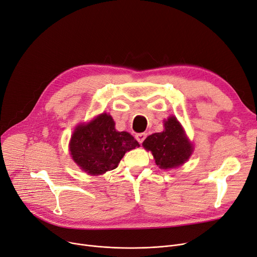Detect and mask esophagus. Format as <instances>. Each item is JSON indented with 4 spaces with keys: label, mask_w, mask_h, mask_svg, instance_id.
Returning <instances> with one entry per match:
<instances>
[{
    "label": "esophagus",
    "mask_w": 257,
    "mask_h": 257,
    "mask_svg": "<svg viewBox=\"0 0 257 257\" xmlns=\"http://www.w3.org/2000/svg\"><path fill=\"white\" fill-rule=\"evenodd\" d=\"M146 138H147V134L146 133H139V134H137V140L139 141L140 144H143V142L145 141Z\"/></svg>",
    "instance_id": "34e87169"
}]
</instances>
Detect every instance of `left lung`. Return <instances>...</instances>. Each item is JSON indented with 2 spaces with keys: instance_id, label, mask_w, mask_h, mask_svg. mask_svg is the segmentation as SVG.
<instances>
[{
  "instance_id": "1",
  "label": "left lung",
  "mask_w": 257,
  "mask_h": 257,
  "mask_svg": "<svg viewBox=\"0 0 257 257\" xmlns=\"http://www.w3.org/2000/svg\"><path fill=\"white\" fill-rule=\"evenodd\" d=\"M143 146L152 152L155 164L165 170L180 167L194 151L193 144L175 116L165 120V130L148 137Z\"/></svg>"
}]
</instances>
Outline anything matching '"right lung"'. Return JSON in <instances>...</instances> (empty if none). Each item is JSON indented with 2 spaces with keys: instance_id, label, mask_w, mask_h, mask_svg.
Masks as SVG:
<instances>
[{
  "instance_id": "obj_1",
  "label": "right lung",
  "mask_w": 257,
  "mask_h": 257,
  "mask_svg": "<svg viewBox=\"0 0 257 257\" xmlns=\"http://www.w3.org/2000/svg\"><path fill=\"white\" fill-rule=\"evenodd\" d=\"M140 147L130 133L116 131L112 117L102 113L76 127L70 142L73 160L92 176L114 170L127 151Z\"/></svg>"
}]
</instances>
